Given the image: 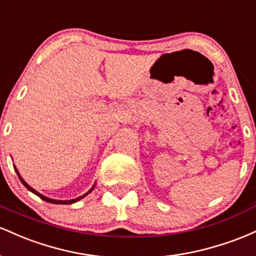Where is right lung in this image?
<instances>
[{"instance_id": "add662e5", "label": "right lung", "mask_w": 256, "mask_h": 256, "mask_svg": "<svg viewBox=\"0 0 256 256\" xmlns=\"http://www.w3.org/2000/svg\"><path fill=\"white\" fill-rule=\"evenodd\" d=\"M14 169H16V174H18V176H19L20 182H22V185H24V186H25V188H26L28 191H31V192H32V194H36V196H38L40 198H42V200H46V202H48V203H53V204H72V203H74V202H77V200H82V198H83V197H86V196H87V194H90V192H92V191H93L94 186H96V185H93V188H90V190L87 192V194H83V196H80V197H77V198H74V200H52V198H48V197L43 196V194H40V192H37V191L35 190V188H31V186H30V185H28V182H25V180H24V179H22V176H20V174H19L18 169H16V166H14Z\"/></svg>"}]
</instances>
